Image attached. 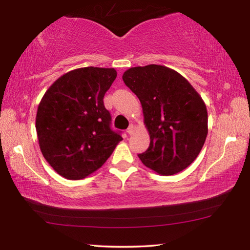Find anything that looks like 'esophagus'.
Here are the masks:
<instances>
[{"instance_id":"esophagus-1","label":"esophagus","mask_w":250,"mask_h":250,"mask_svg":"<svg viewBox=\"0 0 250 250\" xmlns=\"http://www.w3.org/2000/svg\"><path fill=\"white\" fill-rule=\"evenodd\" d=\"M134 130H135V126L133 125H130V126L128 128V130H126V132H128V134H133L134 133Z\"/></svg>"}]
</instances>
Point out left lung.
<instances>
[{"label": "left lung", "instance_id": "1", "mask_svg": "<svg viewBox=\"0 0 250 250\" xmlns=\"http://www.w3.org/2000/svg\"><path fill=\"white\" fill-rule=\"evenodd\" d=\"M122 79L140 99L149 132V147L139 155L143 164L166 176L188 167L208 132L201 95L184 76L163 65L131 67Z\"/></svg>", "mask_w": 250, "mask_h": 250}]
</instances>
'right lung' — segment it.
I'll use <instances>...</instances> for the list:
<instances>
[{
	"instance_id": "add662e5",
	"label": "right lung",
	"mask_w": 250,
	"mask_h": 250,
	"mask_svg": "<svg viewBox=\"0 0 250 250\" xmlns=\"http://www.w3.org/2000/svg\"><path fill=\"white\" fill-rule=\"evenodd\" d=\"M116 77L115 68H76L58 78L42 98L35 119L40 148L64 178L89 176L122 141L110 129L111 117L103 102Z\"/></svg>"
}]
</instances>
